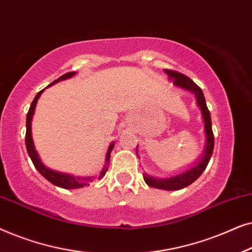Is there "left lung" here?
<instances>
[{
  "mask_svg": "<svg viewBox=\"0 0 252 252\" xmlns=\"http://www.w3.org/2000/svg\"><path fill=\"white\" fill-rule=\"evenodd\" d=\"M164 72L168 75V79H170V80H173V84L177 86V87L190 92L195 95L196 103H197L199 109H201L203 120H204V130L206 136L205 149L204 153H203L202 159L197 161L196 165H194L191 168H189L188 171H185L180 174L173 175V177L166 179L155 178L147 173H143L144 181H146V184L148 186H150V187L164 189V190H179V189H182L187 187L189 185H191L192 182L197 180V179L201 177L203 172H204L210 161V158L212 156L213 147H215V136H213L212 132L211 115H210L208 106H206L205 97L204 95H203L202 89L199 88L191 79H189L187 75L182 74L180 72L167 70V68H165Z\"/></svg>",
  "mask_w": 252,
  "mask_h": 252,
  "instance_id": "obj_1",
  "label": "left lung"
}]
</instances>
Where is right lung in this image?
<instances>
[{
    "label": "right lung",
    "instance_id": "add662e5",
    "mask_svg": "<svg viewBox=\"0 0 252 252\" xmlns=\"http://www.w3.org/2000/svg\"><path fill=\"white\" fill-rule=\"evenodd\" d=\"M77 73V72H68V73H65L62 75L57 79V80H55L53 84H50L48 87H50V86H53L55 84H57L58 81L61 80H65V79H68L71 77H73V75ZM44 89L42 91L39 92L36 94L35 97H34L32 104L30 106V110L29 112H27V117H26V136H25V143H26V149H27V153H29V156L31 157V159H32L34 166L37 171H39V173L42 175L43 178H46L48 181L51 182V184L57 186V187H61V188H64V189H77V188H81V187H85V186L89 185V182L92 181V178L88 177V178H80V177H74V175H71V174H67V173H62V172H58V171H55V170H51V168L47 167L46 165H44L42 161H41L40 157H39V154H37V151L35 150V147H34V143H33V139H32V129H31V124H32V118H33V115H34V111H35V106H36V103H37V99L42 94ZM113 147H115V143H111L110 144L109 149H108V153H106V157H105V165H104V168H103L101 174H99V179L104 177V174L106 173V171H108V165L110 163V155H111V151L113 149Z\"/></svg>",
    "mask_w": 252,
    "mask_h": 252
}]
</instances>
